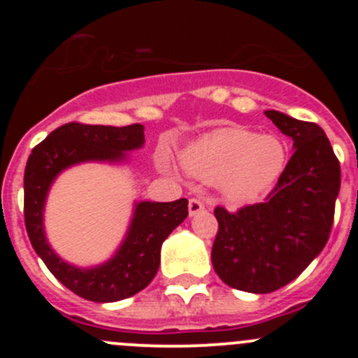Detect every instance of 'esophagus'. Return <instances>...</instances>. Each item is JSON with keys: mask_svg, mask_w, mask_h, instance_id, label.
<instances>
[{"mask_svg": "<svg viewBox=\"0 0 358 358\" xmlns=\"http://www.w3.org/2000/svg\"><path fill=\"white\" fill-rule=\"evenodd\" d=\"M202 209H204V202H202L201 199H197V197H194V199L189 201V215H190V216L199 215Z\"/></svg>", "mask_w": 358, "mask_h": 358, "instance_id": "obj_1", "label": "esophagus"}]
</instances>
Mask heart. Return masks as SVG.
I'll use <instances>...</instances> for the list:
<instances>
[{
	"label": "heart",
	"instance_id": "obj_1",
	"mask_svg": "<svg viewBox=\"0 0 358 358\" xmlns=\"http://www.w3.org/2000/svg\"><path fill=\"white\" fill-rule=\"evenodd\" d=\"M286 149L275 136H259L241 128L213 133L182 154L190 175L206 182L220 180L232 199H251L273 185L286 166ZM166 168V161H161Z\"/></svg>",
	"mask_w": 358,
	"mask_h": 358
}]
</instances>
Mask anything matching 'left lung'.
Masks as SVG:
<instances>
[{
  "mask_svg": "<svg viewBox=\"0 0 358 358\" xmlns=\"http://www.w3.org/2000/svg\"><path fill=\"white\" fill-rule=\"evenodd\" d=\"M265 115L292 138V154L263 202L237 211L215 208L213 268L227 286L265 294L294 280L329 239L341 168L315 122L277 110Z\"/></svg>",
  "mask_w": 358,
  "mask_h": 358,
  "instance_id": "8db88e82",
  "label": "left lung"
}]
</instances>
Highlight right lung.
Here are the masks:
<instances>
[{
	"label": "right lung",
	"mask_w": 358,
	"mask_h": 358,
	"mask_svg": "<svg viewBox=\"0 0 358 358\" xmlns=\"http://www.w3.org/2000/svg\"><path fill=\"white\" fill-rule=\"evenodd\" d=\"M145 142L142 124L102 126L67 122L32 149L24 173V218L29 241L50 272L74 294L96 303L129 298L156 277L161 246L187 218L189 201L136 204L126 239L114 256L95 268H78L53 252L43 229L45 201L53 180L72 164L86 161L119 162Z\"/></svg>",
	"instance_id": "add662e5"
}]
</instances>
